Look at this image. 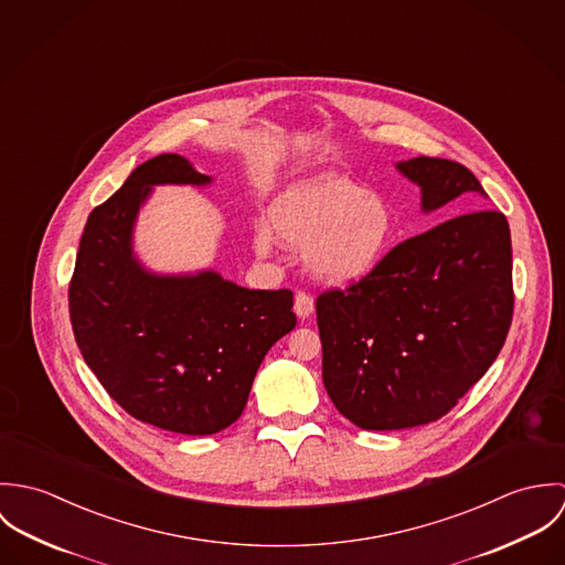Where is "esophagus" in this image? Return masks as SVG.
Returning a JSON list of instances; mask_svg holds the SVG:
<instances>
[{"label": "esophagus", "mask_w": 565, "mask_h": 565, "mask_svg": "<svg viewBox=\"0 0 565 565\" xmlns=\"http://www.w3.org/2000/svg\"><path fill=\"white\" fill-rule=\"evenodd\" d=\"M313 309H316L313 298H311L307 291H298V294H296V302H294V311L298 313V318H300V320H307V318L313 313Z\"/></svg>", "instance_id": "34e87169"}]
</instances>
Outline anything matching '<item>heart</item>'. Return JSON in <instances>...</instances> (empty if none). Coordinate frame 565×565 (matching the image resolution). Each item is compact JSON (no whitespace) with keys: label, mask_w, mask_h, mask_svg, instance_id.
Instances as JSON below:
<instances>
[{"label":"heart","mask_w":565,"mask_h":565,"mask_svg":"<svg viewBox=\"0 0 565 565\" xmlns=\"http://www.w3.org/2000/svg\"><path fill=\"white\" fill-rule=\"evenodd\" d=\"M269 224L282 242L307 249L309 267L330 285L367 278L396 237L390 202L337 173L287 186L269 209ZM274 245L267 228L256 231L258 254H269Z\"/></svg>","instance_id":"obj_1"}]
</instances>
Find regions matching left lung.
<instances>
[{"label": "left lung", "mask_w": 565, "mask_h": 565, "mask_svg": "<svg viewBox=\"0 0 565 565\" xmlns=\"http://www.w3.org/2000/svg\"><path fill=\"white\" fill-rule=\"evenodd\" d=\"M430 213L484 195L461 162L396 164ZM323 387L365 430H398L446 415L483 379L513 318L511 235L498 211H470L392 247L345 289L318 296Z\"/></svg>", "instance_id": "obj_1"}]
</instances>
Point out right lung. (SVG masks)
<instances>
[{
    "label": "right lung",
    "mask_w": 565,
    "mask_h": 565,
    "mask_svg": "<svg viewBox=\"0 0 565 565\" xmlns=\"http://www.w3.org/2000/svg\"><path fill=\"white\" fill-rule=\"evenodd\" d=\"M211 180L178 154L139 164L90 211L70 282L76 343L102 387L180 435L237 422L267 350L296 328L289 289H245L217 271L159 276L137 260L132 228L152 186Z\"/></svg>",
    "instance_id": "obj_1"
}]
</instances>
